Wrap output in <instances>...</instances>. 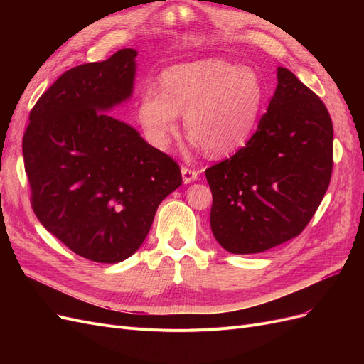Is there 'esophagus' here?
<instances>
[{
  "mask_svg": "<svg viewBox=\"0 0 364 364\" xmlns=\"http://www.w3.org/2000/svg\"><path fill=\"white\" fill-rule=\"evenodd\" d=\"M181 173H182V181H183V183H191V182H194V181L197 179V171H196V170H191V168H188V167H182Z\"/></svg>",
  "mask_w": 364,
  "mask_h": 364,
  "instance_id": "1",
  "label": "esophagus"
}]
</instances>
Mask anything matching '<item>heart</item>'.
Listing matches in <instances>:
<instances>
[{
    "label": "heart",
    "mask_w": 364,
    "mask_h": 364,
    "mask_svg": "<svg viewBox=\"0 0 364 364\" xmlns=\"http://www.w3.org/2000/svg\"><path fill=\"white\" fill-rule=\"evenodd\" d=\"M266 87L250 67L209 58L174 65L162 74V90L147 85L138 119L155 147L168 146L183 115L193 146L223 158L243 147L255 130Z\"/></svg>",
    "instance_id": "1"
}]
</instances>
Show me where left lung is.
Listing matches in <instances>:
<instances>
[{
	"label": "left lung",
	"mask_w": 364,
	"mask_h": 364,
	"mask_svg": "<svg viewBox=\"0 0 364 364\" xmlns=\"http://www.w3.org/2000/svg\"><path fill=\"white\" fill-rule=\"evenodd\" d=\"M258 129L234 156L205 171L211 230L225 250L259 253L299 235L333 173V121L323 102L287 68Z\"/></svg>",
	"instance_id": "left-lung-1"
}]
</instances>
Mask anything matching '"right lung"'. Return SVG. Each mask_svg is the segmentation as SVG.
I'll return each mask as SVG.
<instances>
[{
    "label": "right lung",
    "instance_id": "1",
    "mask_svg": "<svg viewBox=\"0 0 364 364\" xmlns=\"http://www.w3.org/2000/svg\"><path fill=\"white\" fill-rule=\"evenodd\" d=\"M134 48L63 73L30 112L23 138L31 206L77 255L115 264L139 249L159 203L179 188V165L109 115L130 100Z\"/></svg>",
    "mask_w": 364,
    "mask_h": 364
}]
</instances>
